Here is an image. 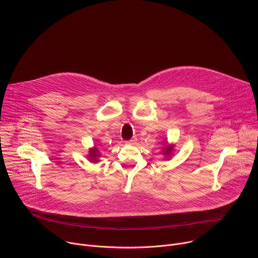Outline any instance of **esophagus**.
Segmentation results:
<instances>
[{
    "label": "esophagus",
    "mask_w": 258,
    "mask_h": 258,
    "mask_svg": "<svg viewBox=\"0 0 258 258\" xmlns=\"http://www.w3.org/2000/svg\"><path fill=\"white\" fill-rule=\"evenodd\" d=\"M136 141H137V139H136V138H133V139L128 140V141H126L125 143L128 144V145H134V144H136Z\"/></svg>",
    "instance_id": "obj_1"
}]
</instances>
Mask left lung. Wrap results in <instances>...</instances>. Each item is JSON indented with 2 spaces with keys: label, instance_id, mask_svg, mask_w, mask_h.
Masks as SVG:
<instances>
[{
  "label": "left lung",
  "instance_id": "1",
  "mask_svg": "<svg viewBox=\"0 0 258 258\" xmlns=\"http://www.w3.org/2000/svg\"><path fill=\"white\" fill-rule=\"evenodd\" d=\"M173 147L174 146H172V145H166L165 147H163L162 149H163V151H162V153L165 154L166 156H170L171 154H172V152H173Z\"/></svg>",
  "mask_w": 258,
  "mask_h": 258
}]
</instances>
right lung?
Masks as SVG:
<instances>
[{
    "instance_id": "right-lung-1",
    "label": "right lung",
    "mask_w": 258,
    "mask_h": 258,
    "mask_svg": "<svg viewBox=\"0 0 258 258\" xmlns=\"http://www.w3.org/2000/svg\"><path fill=\"white\" fill-rule=\"evenodd\" d=\"M88 157H89V160H90L91 162H97V161H99V159H98V157H99V150H98L97 147L91 148V149L89 150Z\"/></svg>"
}]
</instances>
